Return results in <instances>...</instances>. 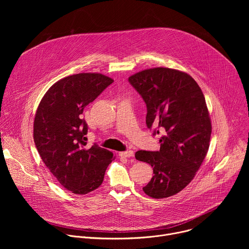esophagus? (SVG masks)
<instances>
[{
  "label": "esophagus",
  "instance_id": "esophagus-1",
  "mask_svg": "<svg viewBox=\"0 0 249 249\" xmlns=\"http://www.w3.org/2000/svg\"><path fill=\"white\" fill-rule=\"evenodd\" d=\"M122 158H133L134 157V152L133 151H127V152H122L119 155Z\"/></svg>",
  "mask_w": 249,
  "mask_h": 249
}]
</instances>
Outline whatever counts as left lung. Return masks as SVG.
<instances>
[{
  "label": "left lung",
  "instance_id": "8db88e82",
  "mask_svg": "<svg viewBox=\"0 0 249 249\" xmlns=\"http://www.w3.org/2000/svg\"><path fill=\"white\" fill-rule=\"evenodd\" d=\"M129 82L147 104V126L164 134L160 151L135 154L154 169L143 190L156 199L173 196L193 180L209 150L212 124L204 94L190 75L170 68L143 70Z\"/></svg>",
  "mask_w": 249,
  "mask_h": 249
}]
</instances>
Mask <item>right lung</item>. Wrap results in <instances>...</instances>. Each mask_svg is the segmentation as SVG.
<instances>
[{
	"mask_svg": "<svg viewBox=\"0 0 249 249\" xmlns=\"http://www.w3.org/2000/svg\"><path fill=\"white\" fill-rule=\"evenodd\" d=\"M113 79L99 73H81L59 80L42 97L33 123V139L39 156L58 182L74 194L98 188L112 152L87 146L84 108Z\"/></svg>",
	"mask_w": 249,
	"mask_h": 249,
	"instance_id": "right-lung-1",
	"label": "right lung"
}]
</instances>
